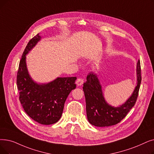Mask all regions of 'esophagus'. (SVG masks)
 <instances>
[{"label":"esophagus","instance_id":"obj_1","mask_svg":"<svg viewBox=\"0 0 154 154\" xmlns=\"http://www.w3.org/2000/svg\"><path fill=\"white\" fill-rule=\"evenodd\" d=\"M76 84L78 85V86H81L84 83V79H81V78H79L77 79V81L75 82Z\"/></svg>","mask_w":154,"mask_h":154}]
</instances>
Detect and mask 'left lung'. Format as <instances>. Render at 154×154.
I'll return each instance as SVG.
<instances>
[{
	"label": "left lung",
	"mask_w": 154,
	"mask_h": 154,
	"mask_svg": "<svg viewBox=\"0 0 154 154\" xmlns=\"http://www.w3.org/2000/svg\"><path fill=\"white\" fill-rule=\"evenodd\" d=\"M137 85L132 96L122 106L113 108L105 101L97 75L92 72L89 73L87 81L84 83L83 90L85 97L87 116L91 125L99 127L109 126L116 125L125 118L135 106L138 96L142 81L140 60L137 63Z\"/></svg>",
	"instance_id": "8db88e82"
}]
</instances>
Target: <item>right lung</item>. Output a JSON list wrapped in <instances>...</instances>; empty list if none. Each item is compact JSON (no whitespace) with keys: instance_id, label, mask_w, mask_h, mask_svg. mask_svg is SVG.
<instances>
[{"instance_id":"add662e5","label":"right lung","mask_w":154,"mask_h":154,"mask_svg":"<svg viewBox=\"0 0 154 154\" xmlns=\"http://www.w3.org/2000/svg\"><path fill=\"white\" fill-rule=\"evenodd\" d=\"M41 38L37 34L28 42L19 62L17 86L19 101L31 118L42 125H51L60 119L64 104L70 92L75 89L76 77H60L47 84H38L29 77L26 55Z\"/></svg>"}]
</instances>
